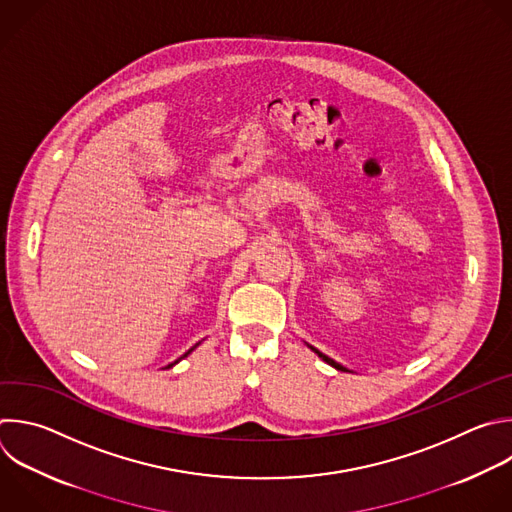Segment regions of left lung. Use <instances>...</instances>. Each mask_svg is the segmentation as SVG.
Returning <instances> with one entry per match:
<instances>
[{
    "label": "left lung",
    "instance_id": "8db88e82",
    "mask_svg": "<svg viewBox=\"0 0 512 512\" xmlns=\"http://www.w3.org/2000/svg\"><path fill=\"white\" fill-rule=\"evenodd\" d=\"M311 350H313V352H315V354H317V356H319V358H321V360H323V362H327V364H329V366H333V368H335V370H339V372H348V370H346V368H344V366H339V364H337V362H333V360H331V358H327V356H325V354H321V352H317V350H315V348H311Z\"/></svg>",
    "mask_w": 512,
    "mask_h": 512
}]
</instances>
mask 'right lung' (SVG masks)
I'll return each instance as SVG.
<instances>
[{
  "label": "right lung",
  "mask_w": 512,
  "mask_h": 512,
  "mask_svg": "<svg viewBox=\"0 0 512 512\" xmlns=\"http://www.w3.org/2000/svg\"><path fill=\"white\" fill-rule=\"evenodd\" d=\"M191 352H193V348H191V350H189V352H187V354H185V356H189V354H191ZM185 356H183V358H185ZM175 364H177V362H175ZM170 366H173V364H170ZM170 366H168V368H170Z\"/></svg>",
  "instance_id": "1"
}]
</instances>
